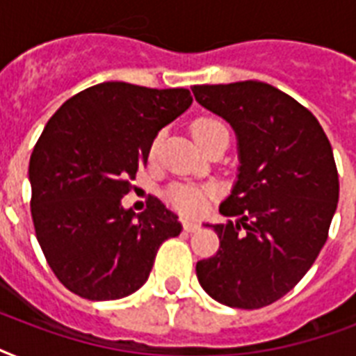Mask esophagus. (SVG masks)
Instances as JSON below:
<instances>
[{"instance_id": "esophagus-1", "label": "esophagus", "mask_w": 356, "mask_h": 356, "mask_svg": "<svg viewBox=\"0 0 356 356\" xmlns=\"http://www.w3.org/2000/svg\"><path fill=\"white\" fill-rule=\"evenodd\" d=\"M183 227H184V231H186V233H195V231L200 229V225H197L195 222H192V220H184Z\"/></svg>"}]
</instances>
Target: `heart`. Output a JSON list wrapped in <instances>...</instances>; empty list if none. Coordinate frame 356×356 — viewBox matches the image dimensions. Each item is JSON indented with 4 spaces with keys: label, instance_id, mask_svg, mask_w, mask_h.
<instances>
[{
    "label": "heart",
    "instance_id": "b5f03b06",
    "mask_svg": "<svg viewBox=\"0 0 356 356\" xmlns=\"http://www.w3.org/2000/svg\"><path fill=\"white\" fill-rule=\"evenodd\" d=\"M190 131H192V136L194 140L200 144V147L212 140L218 133L222 131H227V127L223 125L220 120L216 118H209V116H203V118H197L192 122L190 125ZM162 134L159 133L155 138L151 140L149 144V156L156 155L159 151V145H161ZM211 195V190L207 188H197V186H190V184H175L170 188L168 192V200L173 207H177L179 211L184 212V214H200L203 209H205V201L207 197Z\"/></svg>",
    "mask_w": 356,
    "mask_h": 356
}]
</instances>
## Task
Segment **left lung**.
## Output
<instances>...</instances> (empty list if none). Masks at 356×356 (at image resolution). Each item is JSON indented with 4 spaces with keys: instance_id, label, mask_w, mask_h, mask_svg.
<instances>
[{
    "instance_id": "8db88e82",
    "label": "left lung",
    "mask_w": 356,
    "mask_h": 356,
    "mask_svg": "<svg viewBox=\"0 0 356 356\" xmlns=\"http://www.w3.org/2000/svg\"><path fill=\"white\" fill-rule=\"evenodd\" d=\"M195 99L233 125L238 181L212 225L220 249L195 273L212 299L262 309L298 284L325 245L340 194L331 142L293 97L260 81L197 85Z\"/></svg>"
}]
</instances>
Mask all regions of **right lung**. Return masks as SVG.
Listing matches in <instances>:
<instances>
[{"instance_id": "obj_1", "label": "right lung", "mask_w": 356, "mask_h": 356, "mask_svg": "<svg viewBox=\"0 0 356 356\" xmlns=\"http://www.w3.org/2000/svg\"><path fill=\"white\" fill-rule=\"evenodd\" d=\"M192 105L186 88L156 90L120 81L75 94L53 114L29 161L31 216L47 264L70 292L113 301L149 277L177 214L161 200L123 209L151 140Z\"/></svg>"}]
</instances>
